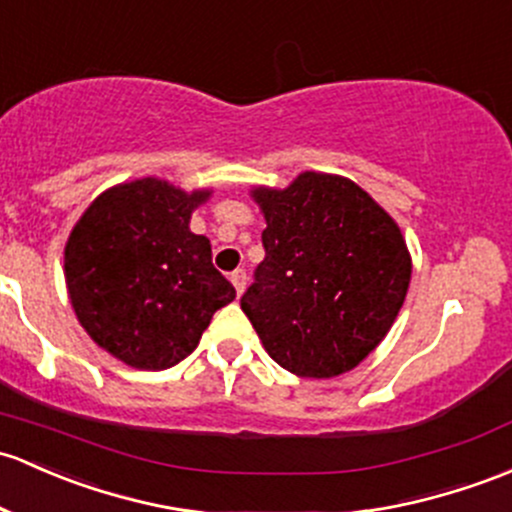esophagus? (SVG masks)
Here are the masks:
<instances>
[{
  "label": "esophagus",
  "mask_w": 512,
  "mask_h": 512,
  "mask_svg": "<svg viewBox=\"0 0 512 512\" xmlns=\"http://www.w3.org/2000/svg\"><path fill=\"white\" fill-rule=\"evenodd\" d=\"M232 283H234V288H236V293H244V288H246V271L244 268H236V271L232 273Z\"/></svg>",
  "instance_id": "1"
}]
</instances>
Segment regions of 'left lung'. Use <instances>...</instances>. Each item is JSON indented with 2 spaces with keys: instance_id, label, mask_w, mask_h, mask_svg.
I'll return each instance as SVG.
<instances>
[{
  "instance_id": "1",
  "label": "left lung",
  "mask_w": 512,
  "mask_h": 512,
  "mask_svg": "<svg viewBox=\"0 0 512 512\" xmlns=\"http://www.w3.org/2000/svg\"><path fill=\"white\" fill-rule=\"evenodd\" d=\"M266 258L241 295L263 346L290 373L332 378L383 342L410 285L398 224L351 180L302 173L254 192Z\"/></svg>"
}]
</instances>
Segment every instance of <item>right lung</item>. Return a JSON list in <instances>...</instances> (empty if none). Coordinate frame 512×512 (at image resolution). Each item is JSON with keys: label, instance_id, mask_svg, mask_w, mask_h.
Segmentation results:
<instances>
[{"label": "right lung", "instance_id": "obj_1", "mask_svg": "<svg viewBox=\"0 0 512 512\" xmlns=\"http://www.w3.org/2000/svg\"><path fill=\"white\" fill-rule=\"evenodd\" d=\"M210 192L156 178L97 197L65 246L70 302L92 339L124 364L163 371L195 351L219 307L236 298L190 214Z\"/></svg>", "mask_w": 512, "mask_h": 512}]
</instances>
